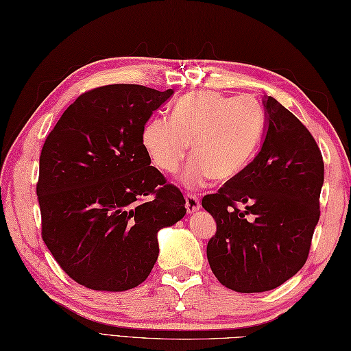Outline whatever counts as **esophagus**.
<instances>
[{
    "mask_svg": "<svg viewBox=\"0 0 351 351\" xmlns=\"http://www.w3.org/2000/svg\"><path fill=\"white\" fill-rule=\"evenodd\" d=\"M185 208H186V213L194 214L195 210L200 208V199L197 197V195L186 193L185 194Z\"/></svg>",
    "mask_w": 351,
    "mask_h": 351,
    "instance_id": "1",
    "label": "esophagus"
}]
</instances>
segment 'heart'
Here are the masks:
<instances>
[{
	"label": "heart",
	"instance_id": "obj_1",
	"mask_svg": "<svg viewBox=\"0 0 351 351\" xmlns=\"http://www.w3.org/2000/svg\"><path fill=\"white\" fill-rule=\"evenodd\" d=\"M263 132V115L247 97L214 91L184 95L170 119L156 117L142 130V145L151 162L165 173H176L189 154L193 158L182 175L186 189L215 178L229 181L239 175L256 152Z\"/></svg>",
	"mask_w": 351,
	"mask_h": 351
}]
</instances>
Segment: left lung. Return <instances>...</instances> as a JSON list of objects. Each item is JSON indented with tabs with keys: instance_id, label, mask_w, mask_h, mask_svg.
Wrapping results in <instances>:
<instances>
[{
	"instance_id": "8db88e82",
	"label": "left lung",
	"mask_w": 351,
	"mask_h": 351,
	"mask_svg": "<svg viewBox=\"0 0 351 351\" xmlns=\"http://www.w3.org/2000/svg\"><path fill=\"white\" fill-rule=\"evenodd\" d=\"M262 149L202 206L217 232L206 256L217 280L239 293L276 289L306 262L320 218L324 162L313 134L274 97L265 100Z\"/></svg>"
}]
</instances>
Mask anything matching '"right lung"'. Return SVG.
I'll use <instances>...</instances> for the list:
<instances>
[{
    "instance_id": "1",
    "label": "right lung",
    "mask_w": 351,
    "mask_h": 351,
    "mask_svg": "<svg viewBox=\"0 0 351 351\" xmlns=\"http://www.w3.org/2000/svg\"><path fill=\"white\" fill-rule=\"evenodd\" d=\"M173 89L99 86L79 95L40 154L42 238L71 280L124 291L151 274L157 233L181 219L185 199L142 145V130Z\"/></svg>"
}]
</instances>
